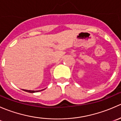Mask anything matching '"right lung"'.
Segmentation results:
<instances>
[{
	"label": "right lung",
	"mask_w": 121,
	"mask_h": 121,
	"mask_svg": "<svg viewBox=\"0 0 121 121\" xmlns=\"http://www.w3.org/2000/svg\"><path fill=\"white\" fill-rule=\"evenodd\" d=\"M45 89H46V88H45ZM45 89H43V90H39V91H32V90H23V91H26V92H30V93H34V92H39V91L44 90Z\"/></svg>",
	"instance_id": "1"
}]
</instances>
